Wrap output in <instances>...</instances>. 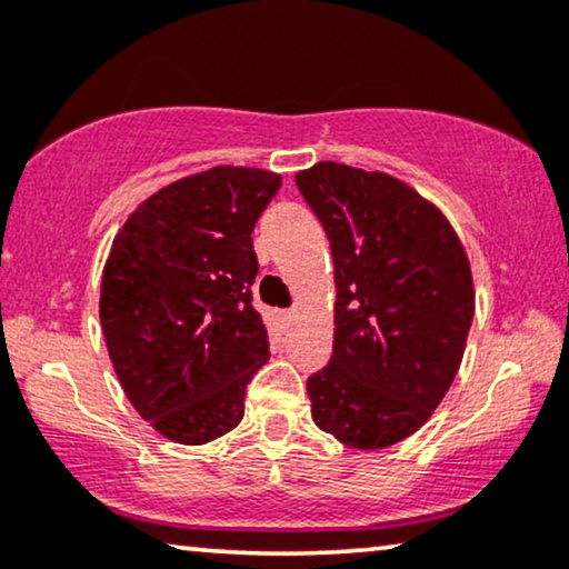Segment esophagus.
I'll use <instances>...</instances> for the list:
<instances>
[{
	"label": "esophagus",
	"mask_w": 569,
	"mask_h": 569,
	"mask_svg": "<svg viewBox=\"0 0 569 569\" xmlns=\"http://www.w3.org/2000/svg\"><path fill=\"white\" fill-rule=\"evenodd\" d=\"M282 319L284 321H292L295 319V308H290V311H282Z\"/></svg>",
	"instance_id": "esophagus-1"
}]
</instances>
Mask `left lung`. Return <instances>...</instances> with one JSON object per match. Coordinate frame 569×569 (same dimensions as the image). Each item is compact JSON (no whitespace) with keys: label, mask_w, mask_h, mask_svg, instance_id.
<instances>
[{"label":"left lung","mask_w":569,"mask_h":569,"mask_svg":"<svg viewBox=\"0 0 569 569\" xmlns=\"http://www.w3.org/2000/svg\"><path fill=\"white\" fill-rule=\"evenodd\" d=\"M335 258V350L308 379L311 416L352 449L416 433L452 387L476 313L445 213L383 172L319 161L295 174Z\"/></svg>","instance_id":"1"}]
</instances>
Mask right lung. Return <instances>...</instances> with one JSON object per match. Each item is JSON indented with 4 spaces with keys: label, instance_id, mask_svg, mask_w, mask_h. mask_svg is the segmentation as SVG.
<instances>
[{
    "label": "right lung",
    "instance_id": "obj_1",
    "mask_svg": "<svg viewBox=\"0 0 569 569\" xmlns=\"http://www.w3.org/2000/svg\"><path fill=\"white\" fill-rule=\"evenodd\" d=\"M282 177L213 167L146 198L117 232L99 319L124 395L177 445L232 431L269 360L253 308V232Z\"/></svg>",
    "mask_w": 569,
    "mask_h": 569
}]
</instances>
